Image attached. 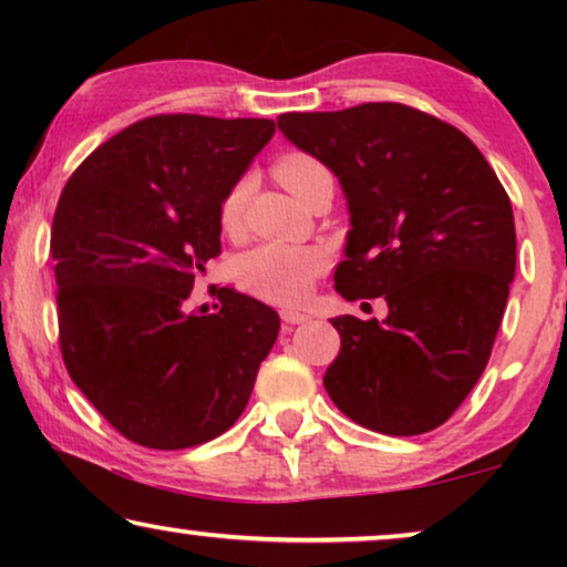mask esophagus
Returning a JSON list of instances; mask_svg holds the SVG:
<instances>
[{"label":"esophagus","mask_w":567,"mask_h":567,"mask_svg":"<svg viewBox=\"0 0 567 567\" xmlns=\"http://www.w3.org/2000/svg\"><path fill=\"white\" fill-rule=\"evenodd\" d=\"M281 320H284V324H301V322L309 320V315L297 312V309H284Z\"/></svg>","instance_id":"obj_1"}]
</instances>
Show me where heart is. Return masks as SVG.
<instances>
[{
  "label": "heart",
  "instance_id": "heart-1",
  "mask_svg": "<svg viewBox=\"0 0 567 567\" xmlns=\"http://www.w3.org/2000/svg\"><path fill=\"white\" fill-rule=\"evenodd\" d=\"M322 165L315 157L301 152H289L276 162L278 181L293 196H301L307 183ZM247 198V183H237L221 200V227L237 231L243 224ZM324 270V252L317 247L297 245H260L239 260V284L258 299L274 301V305H297L312 291L315 278Z\"/></svg>",
  "mask_w": 567,
  "mask_h": 567
}]
</instances>
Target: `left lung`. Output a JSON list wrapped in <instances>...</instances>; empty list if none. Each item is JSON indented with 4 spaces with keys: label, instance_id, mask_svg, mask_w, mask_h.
<instances>
[{
    "label": "left lung",
    "instance_id": "left-lung-1",
    "mask_svg": "<svg viewBox=\"0 0 567 567\" xmlns=\"http://www.w3.org/2000/svg\"><path fill=\"white\" fill-rule=\"evenodd\" d=\"M278 131L338 177L351 229L343 299L390 315L332 317L330 400L363 429L417 436L446 423L491 359L516 274L511 200L460 128L400 103L284 113Z\"/></svg>",
    "mask_w": 567,
    "mask_h": 567
}]
</instances>
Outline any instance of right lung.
<instances>
[{
  "mask_svg": "<svg viewBox=\"0 0 567 567\" xmlns=\"http://www.w3.org/2000/svg\"><path fill=\"white\" fill-rule=\"evenodd\" d=\"M276 134L268 118L154 115L100 144L61 193L51 229L66 371L134 444H206L243 415L281 320L219 291L188 312L221 250V200Z\"/></svg>",
  "mask_w": 567,
  "mask_h": 567,
  "instance_id": "right-lung-1",
  "label": "right lung"
}]
</instances>
